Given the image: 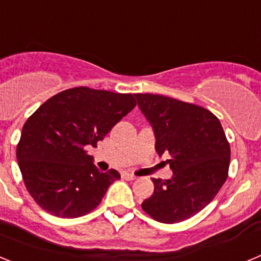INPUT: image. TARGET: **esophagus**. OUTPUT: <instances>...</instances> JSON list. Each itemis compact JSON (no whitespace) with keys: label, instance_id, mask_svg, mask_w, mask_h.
<instances>
[{"label":"esophagus","instance_id":"obj_1","mask_svg":"<svg viewBox=\"0 0 261 261\" xmlns=\"http://www.w3.org/2000/svg\"><path fill=\"white\" fill-rule=\"evenodd\" d=\"M121 177H123L124 180H135L136 175L129 174V172H123V174H121Z\"/></svg>","mask_w":261,"mask_h":261}]
</instances>
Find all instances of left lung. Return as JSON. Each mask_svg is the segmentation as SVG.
<instances>
[{"label":"left lung","mask_w":261,"mask_h":261,"mask_svg":"<svg viewBox=\"0 0 261 261\" xmlns=\"http://www.w3.org/2000/svg\"><path fill=\"white\" fill-rule=\"evenodd\" d=\"M151 124L158 155H170L172 175L153 179L154 193L141 204L162 223L186 221L216 197L227 179L230 145L220 120L206 108L154 94H135Z\"/></svg>","instance_id":"8db88e82"}]
</instances>
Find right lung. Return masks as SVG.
Here are the masks:
<instances>
[{"instance_id": "right-lung-1", "label": "right lung", "mask_w": 261, "mask_h": 261, "mask_svg": "<svg viewBox=\"0 0 261 261\" xmlns=\"http://www.w3.org/2000/svg\"><path fill=\"white\" fill-rule=\"evenodd\" d=\"M136 107L132 94L74 87L44 102L27 119L17 159L27 191L36 204L60 218L90 213L120 179L100 172L87 154L112 126Z\"/></svg>"}]
</instances>
